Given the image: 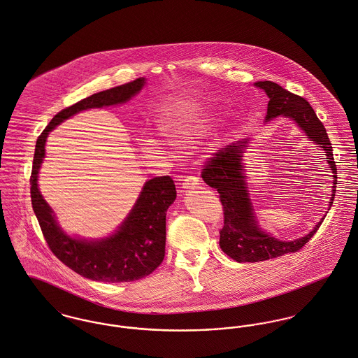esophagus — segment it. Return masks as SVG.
Listing matches in <instances>:
<instances>
[{
	"instance_id": "esophagus-1",
	"label": "esophagus",
	"mask_w": 358,
	"mask_h": 358,
	"mask_svg": "<svg viewBox=\"0 0 358 358\" xmlns=\"http://www.w3.org/2000/svg\"><path fill=\"white\" fill-rule=\"evenodd\" d=\"M199 178L196 176H186L183 180V189H194L199 185Z\"/></svg>"
}]
</instances>
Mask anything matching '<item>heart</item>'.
<instances>
[{
  "instance_id": "1",
  "label": "heart",
  "mask_w": 358,
  "mask_h": 358,
  "mask_svg": "<svg viewBox=\"0 0 358 358\" xmlns=\"http://www.w3.org/2000/svg\"><path fill=\"white\" fill-rule=\"evenodd\" d=\"M202 132L203 130L201 126L180 123L164 129L163 135L169 145L178 148H187L193 145L198 138H201Z\"/></svg>"
}]
</instances>
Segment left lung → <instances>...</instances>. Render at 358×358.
<instances>
[{"label":"left lung","mask_w":358,"mask_h":358,"mask_svg":"<svg viewBox=\"0 0 358 358\" xmlns=\"http://www.w3.org/2000/svg\"><path fill=\"white\" fill-rule=\"evenodd\" d=\"M269 97L265 120L280 115L293 119L305 134L325 150L327 162L334 175L332 196L329 208L334 203L336 192V165L334 162L332 146L323 123L316 116L313 108L305 98L293 94L275 82L264 80L255 83ZM246 141H238L222 148L202 165L201 176L203 182L216 189L223 205L224 226L220 229V248L236 262H259L276 259L301 250L317 232L324 217L308 235L292 242L279 241L257 227L255 220L248 187L243 176L242 153L246 149Z\"/></svg>","instance_id":"1"}]
</instances>
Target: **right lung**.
Here are the masks:
<instances>
[{
    "mask_svg": "<svg viewBox=\"0 0 358 358\" xmlns=\"http://www.w3.org/2000/svg\"><path fill=\"white\" fill-rule=\"evenodd\" d=\"M143 83L145 79L138 78L65 108L50 120L35 145L30 192L34 213L45 241L52 253L68 268L83 278L97 282L139 280L156 271L163 262L166 209L176 198L172 178L165 175L146 182L134 209L119 231L106 239L90 242L71 238L57 226L53 210L38 190V171L45 157L46 136L56 126L80 110L123 103L135 96Z\"/></svg>",
    "mask_w": 358,
    "mask_h": 358,
    "instance_id": "1",
    "label": "right lung"
}]
</instances>
